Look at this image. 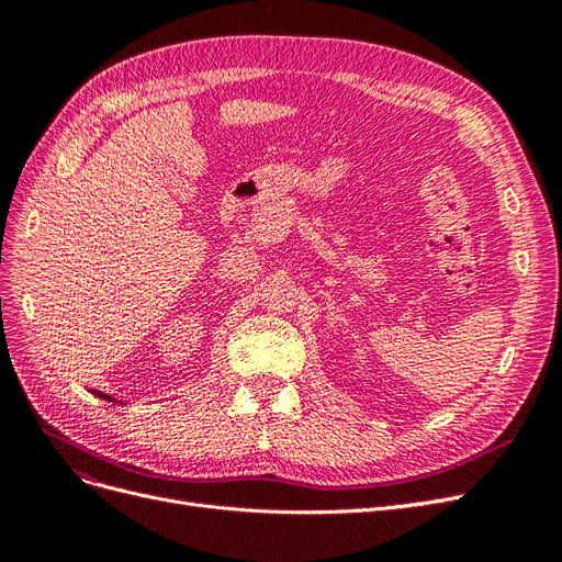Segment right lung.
Returning a JSON list of instances; mask_svg holds the SVG:
<instances>
[{
    "label": "right lung",
    "instance_id": "obj_1",
    "mask_svg": "<svg viewBox=\"0 0 562 562\" xmlns=\"http://www.w3.org/2000/svg\"><path fill=\"white\" fill-rule=\"evenodd\" d=\"M95 396H100V398H108V401H114V398H110V396H105V394H100V391H93Z\"/></svg>",
    "mask_w": 562,
    "mask_h": 562
}]
</instances>
